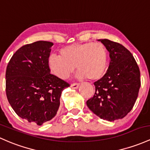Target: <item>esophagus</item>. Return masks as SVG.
I'll return each mask as SVG.
<instances>
[{"label":"esophagus","instance_id":"1","mask_svg":"<svg viewBox=\"0 0 150 150\" xmlns=\"http://www.w3.org/2000/svg\"><path fill=\"white\" fill-rule=\"evenodd\" d=\"M79 86V83H72V84L71 85V87L72 88H78Z\"/></svg>","mask_w":150,"mask_h":150}]
</instances>
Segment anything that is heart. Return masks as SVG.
Returning <instances> with one entry per match:
<instances>
[{
	"label": "heart",
	"mask_w": 150,
	"mask_h": 150,
	"mask_svg": "<svg viewBox=\"0 0 150 150\" xmlns=\"http://www.w3.org/2000/svg\"><path fill=\"white\" fill-rule=\"evenodd\" d=\"M109 54L102 43H74L60 50V56L52 54L48 65L52 74L60 79H67L74 71L77 78L87 77L91 81L102 78L107 69Z\"/></svg>",
	"instance_id": "b5f03b06"
}]
</instances>
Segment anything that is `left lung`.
Listing matches in <instances>:
<instances>
[{
  "mask_svg": "<svg viewBox=\"0 0 150 150\" xmlns=\"http://www.w3.org/2000/svg\"><path fill=\"white\" fill-rule=\"evenodd\" d=\"M109 52V67L94 82V96L86 101L93 113L114 122L125 117L133 108L141 85L139 67L132 54L120 43L99 39Z\"/></svg>",
  "mask_w": 150,
  "mask_h": 150,
  "instance_id": "8db88e82",
  "label": "left lung"
}]
</instances>
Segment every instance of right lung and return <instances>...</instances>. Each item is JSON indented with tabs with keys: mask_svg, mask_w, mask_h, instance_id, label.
Segmentation results:
<instances>
[{
	"mask_svg": "<svg viewBox=\"0 0 150 150\" xmlns=\"http://www.w3.org/2000/svg\"><path fill=\"white\" fill-rule=\"evenodd\" d=\"M52 46L43 41L25 45L13 55L6 69L9 104L21 118L39 126L55 117L63 90L69 86L50 73L48 59Z\"/></svg>",
	"mask_w": 150,
	"mask_h": 150,
	"instance_id": "add662e5",
	"label": "right lung"
}]
</instances>
